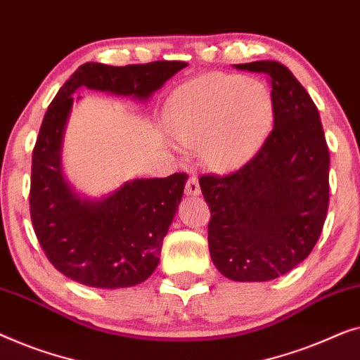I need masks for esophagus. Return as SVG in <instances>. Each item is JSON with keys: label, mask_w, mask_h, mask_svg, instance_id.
Returning <instances> with one entry per match:
<instances>
[{"label": "esophagus", "mask_w": 360, "mask_h": 360, "mask_svg": "<svg viewBox=\"0 0 360 360\" xmlns=\"http://www.w3.org/2000/svg\"><path fill=\"white\" fill-rule=\"evenodd\" d=\"M186 194L187 195H199L200 194V186H199V179L195 178V176H192L189 178V181L186 182Z\"/></svg>", "instance_id": "esophagus-1"}]
</instances>
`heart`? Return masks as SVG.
<instances>
[{
  "mask_svg": "<svg viewBox=\"0 0 360 360\" xmlns=\"http://www.w3.org/2000/svg\"><path fill=\"white\" fill-rule=\"evenodd\" d=\"M171 120L181 143H202V156L212 168L229 169L259 150L274 120V103L261 81L209 75L174 94Z\"/></svg>",
  "mask_w": 360,
  "mask_h": 360,
  "instance_id": "obj_1",
  "label": "heart"
}]
</instances>
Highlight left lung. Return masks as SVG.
I'll use <instances>...</instances> for the list:
<instances>
[{"instance_id": "obj_1", "label": "left lung", "mask_w": 360, "mask_h": 360, "mask_svg": "<svg viewBox=\"0 0 360 360\" xmlns=\"http://www.w3.org/2000/svg\"><path fill=\"white\" fill-rule=\"evenodd\" d=\"M235 67L269 75L274 129L243 168L200 176L199 184L217 269L236 282H266L300 264L320 238L330 151L316 105L290 70L271 60Z\"/></svg>"}]
</instances>
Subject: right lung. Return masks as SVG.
Masks as SVG:
<instances>
[{
    "instance_id": "add662e5",
    "label": "right lung",
    "mask_w": 360,
    "mask_h": 360,
    "mask_svg": "<svg viewBox=\"0 0 360 360\" xmlns=\"http://www.w3.org/2000/svg\"><path fill=\"white\" fill-rule=\"evenodd\" d=\"M186 62L127 67L84 63L55 96L32 151L30 220L45 256L63 276L96 288L134 287L153 274L182 199L186 173L134 179L101 197L79 195L62 169L73 94L88 88L148 101ZM79 99V96H78Z\"/></svg>"
}]
</instances>
